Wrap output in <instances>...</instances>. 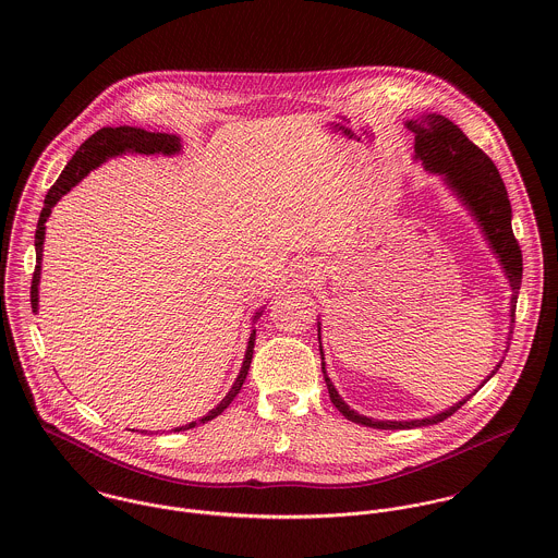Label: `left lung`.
<instances>
[{
    "label": "left lung",
    "mask_w": 558,
    "mask_h": 558,
    "mask_svg": "<svg viewBox=\"0 0 558 558\" xmlns=\"http://www.w3.org/2000/svg\"><path fill=\"white\" fill-rule=\"evenodd\" d=\"M405 126L414 133V159L421 160L427 171L440 173L445 178L447 186L471 210L483 236L489 242L494 255L498 257V262L509 279L511 292H513L511 294V322H513L518 292L522 286V251H520L518 240L513 236L511 204H509L507 189L502 184V178H500L496 165L460 131L458 124H453L445 116L429 113V116H423L421 120L405 122ZM511 332H513V328H511ZM319 356H322V374H324V383H326L330 401L348 421L361 423L365 427L412 429V427L434 425V423H440L447 416H451L456 410H460L471 399L469 396V398L453 403L449 410L427 416V418H414V421L369 418V416L354 412L343 399L339 398L337 389L332 387L330 378L326 376L322 348H319ZM498 367H500V363L494 367V372L487 376V380L498 372Z\"/></svg>",
    "instance_id": "obj_1"
}]
</instances>
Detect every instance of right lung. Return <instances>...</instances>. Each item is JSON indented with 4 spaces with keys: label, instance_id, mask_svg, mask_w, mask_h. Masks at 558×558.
I'll return each instance as SVG.
<instances>
[{
    "label": "right lung",
    "instance_id": "1",
    "mask_svg": "<svg viewBox=\"0 0 558 558\" xmlns=\"http://www.w3.org/2000/svg\"><path fill=\"white\" fill-rule=\"evenodd\" d=\"M124 153H140V155H175L180 153V137L175 135H167V133H148L144 129H135V126H118V129H100L96 131L89 140H85L81 144L80 150L73 155L71 162L64 167V171L60 173V178L56 180V184L49 189L47 197H45V208L40 210V219H38V226H36V268H34V277H32V310L38 312V281H40V259H43V242H45V223L51 215V208L77 184L81 182V178H85L94 167H98L100 162H105L111 157H118V155H124ZM262 316V312H257L253 319H257ZM253 345H255V330L251 332L248 337V343H246V352H244V361H242V367H240L239 378L236 383L232 385L230 393L226 398L221 399V403L217 408H213L206 416H202L199 421H193L189 425H182L173 432H180V429H191L199 423H206V421H213L215 416H219L234 398L239 396L240 389H242V383L248 374V367H251V359H253Z\"/></svg>",
    "mask_w": 558,
    "mask_h": 558
}]
</instances>
